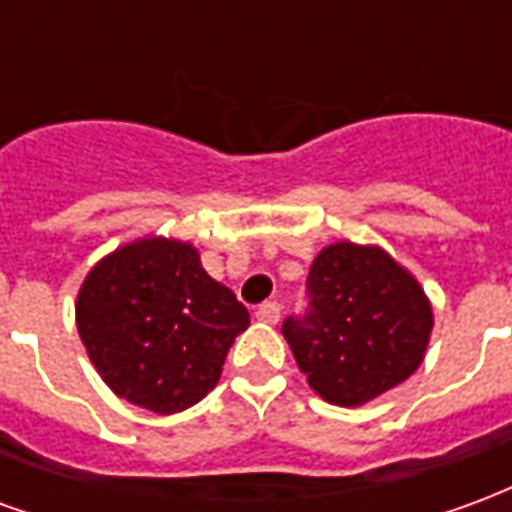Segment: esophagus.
<instances>
[{
  "mask_svg": "<svg viewBox=\"0 0 512 512\" xmlns=\"http://www.w3.org/2000/svg\"><path fill=\"white\" fill-rule=\"evenodd\" d=\"M255 318L260 323H277L279 321V304L277 301H266V304H260L255 312Z\"/></svg>",
  "mask_w": 512,
  "mask_h": 512,
  "instance_id": "obj_1",
  "label": "esophagus"
}]
</instances>
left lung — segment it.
Returning a JSON list of instances; mask_svg holds the SVG:
<instances>
[{"instance_id": "8db88e82", "label": "left lung", "mask_w": 512, "mask_h": 512, "mask_svg": "<svg viewBox=\"0 0 512 512\" xmlns=\"http://www.w3.org/2000/svg\"><path fill=\"white\" fill-rule=\"evenodd\" d=\"M310 312L282 334L307 384L334 406H365L425 359L433 307L417 277L376 244L337 241L312 260Z\"/></svg>"}]
</instances>
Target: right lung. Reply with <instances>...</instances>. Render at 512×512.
Instances as JSON below:
<instances>
[{"instance_id":"add662e5","label":"right lung","mask_w":512,"mask_h":512,"mask_svg":"<svg viewBox=\"0 0 512 512\" xmlns=\"http://www.w3.org/2000/svg\"><path fill=\"white\" fill-rule=\"evenodd\" d=\"M246 326V307L208 277L200 252L164 235L101 257L76 296V329L98 376L153 414L200 403Z\"/></svg>"}]
</instances>
